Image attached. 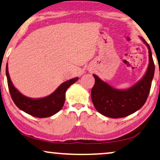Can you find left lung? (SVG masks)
I'll return each mask as SVG.
<instances>
[{
  "label": "left lung",
  "mask_w": 160,
  "mask_h": 160,
  "mask_svg": "<svg viewBox=\"0 0 160 160\" xmlns=\"http://www.w3.org/2000/svg\"><path fill=\"white\" fill-rule=\"evenodd\" d=\"M141 38L148 47L149 63L145 75L136 84L129 89H117L93 75L95 82L91 92L92 101L96 110L106 117H125L139 110L147 100L154 74V63L150 46Z\"/></svg>",
  "instance_id": "8db88e82"
}]
</instances>
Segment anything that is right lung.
I'll use <instances>...</instances> for the list:
<instances>
[{
    "mask_svg": "<svg viewBox=\"0 0 160 160\" xmlns=\"http://www.w3.org/2000/svg\"><path fill=\"white\" fill-rule=\"evenodd\" d=\"M8 87L15 105L24 112L38 118L49 117L62 109L65 100V92L68 87L78 79V77L63 82L54 92L42 98H31L22 95L15 88L11 80L8 70L6 69Z\"/></svg>",
    "mask_w": 160,
    "mask_h": 160,
    "instance_id": "right-lung-1",
    "label": "right lung"
}]
</instances>
